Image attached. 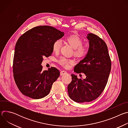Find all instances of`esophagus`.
<instances>
[{"mask_svg": "<svg viewBox=\"0 0 128 128\" xmlns=\"http://www.w3.org/2000/svg\"><path fill=\"white\" fill-rule=\"evenodd\" d=\"M67 74V71H65V70H62L61 72H60V74L61 76H64V75H65Z\"/></svg>", "mask_w": 128, "mask_h": 128, "instance_id": "esophagus-1", "label": "esophagus"}]
</instances>
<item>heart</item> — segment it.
Returning a JSON list of instances; mask_svg holds the SVG:
<instances>
[{
	"instance_id": "1",
	"label": "heart",
	"mask_w": 128,
	"mask_h": 128,
	"mask_svg": "<svg viewBox=\"0 0 128 128\" xmlns=\"http://www.w3.org/2000/svg\"><path fill=\"white\" fill-rule=\"evenodd\" d=\"M67 41L74 48V55L78 58H83L85 57L88 51V48L86 46L83 44V40L79 36L76 35H71L67 38ZM62 42L60 40L54 41L52 44V48L54 52H58L61 48ZM58 62L62 66L65 68H68L71 65L74 64V60L72 59L67 58L65 57H60Z\"/></svg>"
}]
</instances>
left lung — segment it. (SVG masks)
<instances>
[{
    "mask_svg": "<svg viewBox=\"0 0 128 128\" xmlns=\"http://www.w3.org/2000/svg\"><path fill=\"white\" fill-rule=\"evenodd\" d=\"M88 35V52L74 68L77 74H84L86 78L82 80L71 74L72 80L67 86L69 97L78 103L90 102L99 97L106 86L112 67L105 42L94 34Z\"/></svg>",
    "mask_w": 128,
    "mask_h": 128,
    "instance_id": "obj_1",
    "label": "left lung"
}]
</instances>
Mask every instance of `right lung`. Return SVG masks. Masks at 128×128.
<instances>
[{
  "mask_svg": "<svg viewBox=\"0 0 128 128\" xmlns=\"http://www.w3.org/2000/svg\"><path fill=\"white\" fill-rule=\"evenodd\" d=\"M63 32L52 26L35 27L22 34L15 46L12 71L15 82L24 95L34 99L44 98L59 77V70L52 67L42 71L44 56H51L54 42L63 36Z\"/></svg>",
  "mask_w": 128,
  "mask_h": 128,
  "instance_id": "obj_1",
  "label": "right lung"
}]
</instances>
